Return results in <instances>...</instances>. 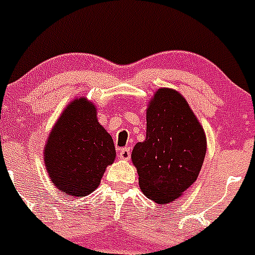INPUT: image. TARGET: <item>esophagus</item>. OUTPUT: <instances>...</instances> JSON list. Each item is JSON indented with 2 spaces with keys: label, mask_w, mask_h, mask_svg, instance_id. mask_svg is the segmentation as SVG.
<instances>
[{
  "label": "esophagus",
  "mask_w": 255,
  "mask_h": 255,
  "mask_svg": "<svg viewBox=\"0 0 255 255\" xmlns=\"http://www.w3.org/2000/svg\"><path fill=\"white\" fill-rule=\"evenodd\" d=\"M118 155H120V159H122V160H129L130 159L129 148H122L120 150V153H118Z\"/></svg>",
  "instance_id": "esophagus-1"
}]
</instances>
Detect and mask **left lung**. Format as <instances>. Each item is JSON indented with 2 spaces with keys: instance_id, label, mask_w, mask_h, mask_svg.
I'll use <instances>...</instances> for the list:
<instances>
[{
  "instance_id": "8db88e82",
  "label": "left lung",
  "mask_w": 255,
  "mask_h": 255,
  "mask_svg": "<svg viewBox=\"0 0 255 255\" xmlns=\"http://www.w3.org/2000/svg\"><path fill=\"white\" fill-rule=\"evenodd\" d=\"M205 155L206 135L186 100L159 89L146 109L145 140L132 151L143 194L159 205L173 202L196 181Z\"/></svg>"
}]
</instances>
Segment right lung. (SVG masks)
Masks as SVG:
<instances>
[{
    "instance_id": "obj_1",
    "label": "right lung",
    "mask_w": 255,
    "mask_h": 255,
    "mask_svg": "<svg viewBox=\"0 0 255 255\" xmlns=\"http://www.w3.org/2000/svg\"><path fill=\"white\" fill-rule=\"evenodd\" d=\"M96 106L85 97L73 100L51 128L44 164L53 184L74 197L91 194L115 161L112 137L97 121Z\"/></svg>"
}]
</instances>
